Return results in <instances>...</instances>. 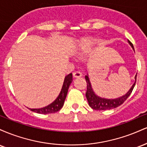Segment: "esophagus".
Here are the masks:
<instances>
[{"label":"esophagus","mask_w":147,"mask_h":147,"mask_svg":"<svg viewBox=\"0 0 147 147\" xmlns=\"http://www.w3.org/2000/svg\"><path fill=\"white\" fill-rule=\"evenodd\" d=\"M73 75L76 78H79V77H82V73L80 71H75L73 73Z\"/></svg>","instance_id":"obj_1"}]
</instances>
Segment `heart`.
Returning <instances> with one entry per match:
<instances>
[{
	"mask_svg": "<svg viewBox=\"0 0 147 147\" xmlns=\"http://www.w3.org/2000/svg\"><path fill=\"white\" fill-rule=\"evenodd\" d=\"M90 43H88L85 45H84V46L82 48V51H86V50L90 47Z\"/></svg>",
	"mask_w": 147,
	"mask_h": 147,
	"instance_id": "obj_1",
	"label": "heart"
}]
</instances>
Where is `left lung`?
<instances>
[{
    "instance_id": "1",
    "label": "left lung",
    "mask_w": 147,
    "mask_h": 147,
    "mask_svg": "<svg viewBox=\"0 0 147 147\" xmlns=\"http://www.w3.org/2000/svg\"><path fill=\"white\" fill-rule=\"evenodd\" d=\"M128 43H129V45H131V48H132L133 50H134L133 45L132 43H131V41H129V40H128ZM136 78H137V74L135 76L134 84H133L132 86H131V88L129 89V90L126 92L125 95L121 96V97H117V98L115 99H108L104 98V97H99V96L96 95L95 92L93 91L92 86H91L90 82L88 78V75H86L85 79L87 83V91L86 92V98L88 102L89 106H90L92 109H94V110L99 111L110 110V109L118 107V106H120L121 104H122L123 103L125 102L126 99L129 97L131 93L132 92L133 88H134L136 83Z\"/></svg>"
}]
</instances>
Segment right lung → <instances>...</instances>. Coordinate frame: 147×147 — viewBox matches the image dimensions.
Wrapping results in <instances>:
<instances>
[{"mask_svg": "<svg viewBox=\"0 0 147 147\" xmlns=\"http://www.w3.org/2000/svg\"><path fill=\"white\" fill-rule=\"evenodd\" d=\"M72 82V74L70 73L67 76H65L63 86H62L61 90L59 95L58 97H57V99L53 102L49 104L48 106L41 108V109H30V110L33 111V112L40 114L53 113H56L57 111H59L63 107L65 97H66L67 93H68L69 86H70Z\"/></svg>", "mask_w": 147, "mask_h": 147, "instance_id": "right-lung-1", "label": "right lung"}]
</instances>
